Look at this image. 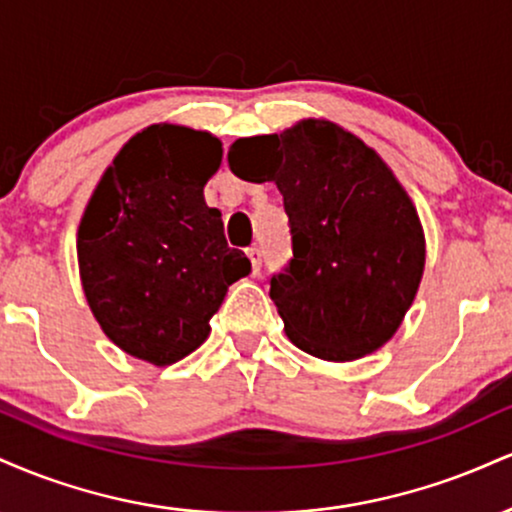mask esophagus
<instances>
[{
	"instance_id": "obj_1",
	"label": "esophagus",
	"mask_w": 512,
	"mask_h": 512,
	"mask_svg": "<svg viewBox=\"0 0 512 512\" xmlns=\"http://www.w3.org/2000/svg\"><path fill=\"white\" fill-rule=\"evenodd\" d=\"M245 255H248V260H250V264H252V272H260V267H262V255H260V248H255V245H252V248H248L245 250Z\"/></svg>"
}]
</instances>
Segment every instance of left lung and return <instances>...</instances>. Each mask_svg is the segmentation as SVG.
<instances>
[{"label": "left lung", "mask_w": 512, "mask_h": 512, "mask_svg": "<svg viewBox=\"0 0 512 512\" xmlns=\"http://www.w3.org/2000/svg\"><path fill=\"white\" fill-rule=\"evenodd\" d=\"M269 166L289 214L293 260L269 296L284 332L322 361H356L392 339L414 303L426 238L414 202L375 149L325 117L279 134L238 139L228 166L250 180Z\"/></svg>", "instance_id": "8db88e82"}]
</instances>
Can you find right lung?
Returning a JSON list of instances; mask_svg holds the SVG:
<instances>
[{
    "label": "right lung",
    "mask_w": 512,
    "mask_h": 512,
    "mask_svg": "<svg viewBox=\"0 0 512 512\" xmlns=\"http://www.w3.org/2000/svg\"><path fill=\"white\" fill-rule=\"evenodd\" d=\"M214 134L173 122L122 146L88 199L76 257L105 337L129 356L170 366L199 349L228 286L250 274L228 248L204 185L221 166Z\"/></svg>",
    "instance_id": "right-lung-1"
}]
</instances>
